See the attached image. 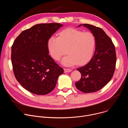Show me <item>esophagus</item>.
I'll return each instance as SVG.
<instances>
[{
	"label": "esophagus",
	"mask_w": 128,
	"mask_h": 128,
	"mask_svg": "<svg viewBox=\"0 0 128 128\" xmlns=\"http://www.w3.org/2000/svg\"><path fill=\"white\" fill-rule=\"evenodd\" d=\"M64 72L65 73H66V72H71V70L70 69H67V68H64Z\"/></svg>",
	"instance_id": "1"
}]
</instances>
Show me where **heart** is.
<instances>
[{
    "label": "heart",
    "instance_id": "b5f03b06",
    "mask_svg": "<svg viewBox=\"0 0 128 128\" xmlns=\"http://www.w3.org/2000/svg\"><path fill=\"white\" fill-rule=\"evenodd\" d=\"M95 45V37L92 32L73 28L63 30L58 38L52 36L48 42L50 54L54 60H59L67 52L68 55L61 60V64L66 66L87 63L93 56Z\"/></svg>",
    "mask_w": 128,
    "mask_h": 128
}]
</instances>
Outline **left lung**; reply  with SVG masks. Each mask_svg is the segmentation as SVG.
Instances as JSON below:
<instances>
[{"label": "left lung", "instance_id": "1", "mask_svg": "<svg viewBox=\"0 0 128 128\" xmlns=\"http://www.w3.org/2000/svg\"><path fill=\"white\" fill-rule=\"evenodd\" d=\"M96 39L95 52L92 58L84 66L77 69L82 74L76 83L78 90L85 93L96 92L103 88L112 78L116 64L115 46L110 38L100 28L84 24Z\"/></svg>", "mask_w": 128, "mask_h": 128}]
</instances>
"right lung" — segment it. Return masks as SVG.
<instances>
[{
	"label": "right lung",
	"instance_id": "obj_1",
	"mask_svg": "<svg viewBox=\"0 0 128 128\" xmlns=\"http://www.w3.org/2000/svg\"><path fill=\"white\" fill-rule=\"evenodd\" d=\"M63 25L36 24L23 31L12 46L11 59L17 81L29 92L44 95L52 92L59 76L60 67L49 55L48 42Z\"/></svg>",
	"mask_w": 128,
	"mask_h": 128
}]
</instances>
